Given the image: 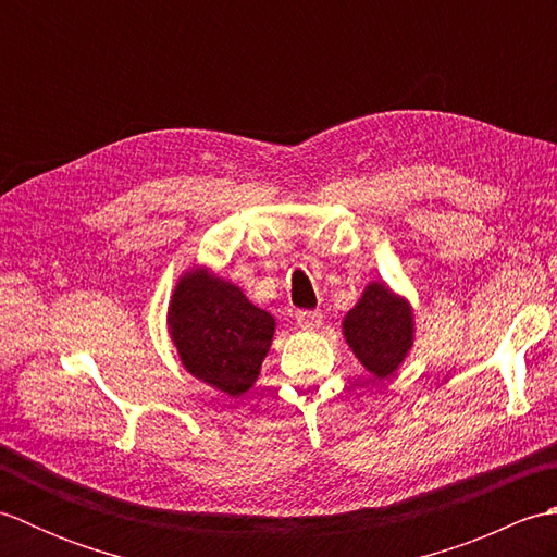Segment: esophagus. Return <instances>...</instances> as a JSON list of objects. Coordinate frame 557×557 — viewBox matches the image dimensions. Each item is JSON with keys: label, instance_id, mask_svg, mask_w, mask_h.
Wrapping results in <instances>:
<instances>
[{"label": "esophagus", "instance_id": "1", "mask_svg": "<svg viewBox=\"0 0 557 557\" xmlns=\"http://www.w3.org/2000/svg\"><path fill=\"white\" fill-rule=\"evenodd\" d=\"M323 315L318 311H297V323L304 327V330H315L318 325H321Z\"/></svg>", "mask_w": 557, "mask_h": 557}]
</instances>
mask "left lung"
Here are the masks:
<instances>
[{
    "instance_id": "obj_1",
    "label": "left lung",
    "mask_w": 557,
    "mask_h": 557,
    "mask_svg": "<svg viewBox=\"0 0 557 557\" xmlns=\"http://www.w3.org/2000/svg\"><path fill=\"white\" fill-rule=\"evenodd\" d=\"M347 345L375 377H387L405 361L413 342L411 309L381 282L366 287L359 304L345 315Z\"/></svg>"
}]
</instances>
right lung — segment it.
<instances>
[{
  "mask_svg": "<svg viewBox=\"0 0 557 557\" xmlns=\"http://www.w3.org/2000/svg\"><path fill=\"white\" fill-rule=\"evenodd\" d=\"M168 323L186 371L230 397L256 383L275 333V318L206 268L180 280Z\"/></svg>",
  "mask_w": 557,
  "mask_h": 557,
  "instance_id": "add662e5",
  "label": "right lung"
}]
</instances>
